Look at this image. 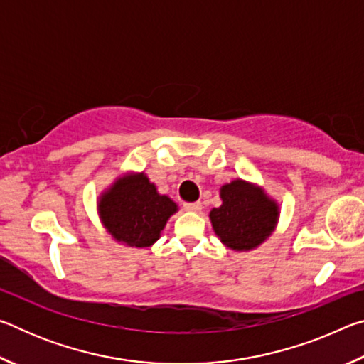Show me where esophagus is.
<instances>
[{"mask_svg": "<svg viewBox=\"0 0 364 364\" xmlns=\"http://www.w3.org/2000/svg\"><path fill=\"white\" fill-rule=\"evenodd\" d=\"M183 207H184V210H188V212H200L202 204L200 202H184Z\"/></svg>", "mask_w": 364, "mask_h": 364, "instance_id": "obj_1", "label": "esophagus"}]
</instances>
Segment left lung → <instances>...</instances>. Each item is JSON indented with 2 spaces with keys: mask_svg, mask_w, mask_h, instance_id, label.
<instances>
[{
  "mask_svg": "<svg viewBox=\"0 0 364 364\" xmlns=\"http://www.w3.org/2000/svg\"><path fill=\"white\" fill-rule=\"evenodd\" d=\"M223 204L210 212L213 231L232 250H250L260 245L278 221V205L260 188L234 180L220 189Z\"/></svg>",
  "mask_w": 364,
  "mask_h": 364,
  "instance_id": "obj_1",
  "label": "left lung"
}]
</instances>
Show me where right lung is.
<instances>
[{
    "mask_svg": "<svg viewBox=\"0 0 364 364\" xmlns=\"http://www.w3.org/2000/svg\"><path fill=\"white\" fill-rule=\"evenodd\" d=\"M100 215L114 239L130 247H149L178 207L160 196L144 173L117 180L101 196Z\"/></svg>",
    "mask_w": 364,
    "mask_h": 364,
    "instance_id": "obj_1",
    "label": "right lung"
}]
</instances>
